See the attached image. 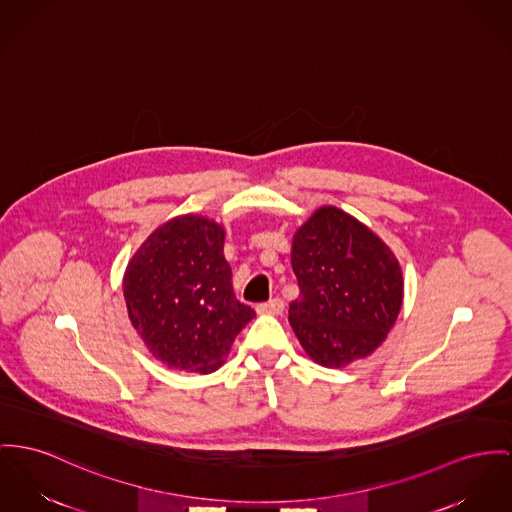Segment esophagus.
Here are the masks:
<instances>
[{"mask_svg":"<svg viewBox=\"0 0 512 512\" xmlns=\"http://www.w3.org/2000/svg\"><path fill=\"white\" fill-rule=\"evenodd\" d=\"M256 310L260 314H279L283 310V301L279 297H275V299H270L268 303H260Z\"/></svg>","mask_w":512,"mask_h":512,"instance_id":"obj_1","label":"esophagus"}]
</instances>
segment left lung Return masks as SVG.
Here are the masks:
<instances>
[{"instance_id": "obj_1", "label": "left lung", "mask_w": 512, "mask_h": 512, "mask_svg": "<svg viewBox=\"0 0 512 512\" xmlns=\"http://www.w3.org/2000/svg\"><path fill=\"white\" fill-rule=\"evenodd\" d=\"M291 264L301 295L289 305V322L308 357L340 369L373 353L402 308L404 281L392 250L328 205L297 231Z\"/></svg>"}]
</instances>
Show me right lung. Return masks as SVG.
Segmentation results:
<instances>
[{"mask_svg": "<svg viewBox=\"0 0 512 512\" xmlns=\"http://www.w3.org/2000/svg\"><path fill=\"white\" fill-rule=\"evenodd\" d=\"M223 242V227L184 215L159 227L128 264L130 320L153 357L171 369L213 373L256 314L235 297Z\"/></svg>", "mask_w": 512, "mask_h": 512, "instance_id": "add662e5", "label": "right lung"}]
</instances>
